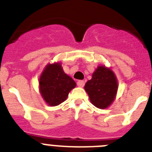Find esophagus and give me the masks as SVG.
<instances>
[{
    "label": "esophagus",
    "mask_w": 152,
    "mask_h": 152,
    "mask_svg": "<svg viewBox=\"0 0 152 152\" xmlns=\"http://www.w3.org/2000/svg\"><path fill=\"white\" fill-rule=\"evenodd\" d=\"M84 85H85V82L83 80H79L77 82V86L79 87H83Z\"/></svg>",
    "instance_id": "obj_1"
}]
</instances>
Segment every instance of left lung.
Masks as SVG:
<instances>
[{"mask_svg": "<svg viewBox=\"0 0 152 152\" xmlns=\"http://www.w3.org/2000/svg\"><path fill=\"white\" fill-rule=\"evenodd\" d=\"M84 88L89 95L91 102L96 107L106 109L115 100L118 82L115 75L110 69L99 66Z\"/></svg>", "mask_w": 152, "mask_h": 152, "instance_id": "8db88e82", "label": "left lung"}]
</instances>
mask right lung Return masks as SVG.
Returning <instances> with one entry per match:
<instances>
[{
  "mask_svg": "<svg viewBox=\"0 0 152 152\" xmlns=\"http://www.w3.org/2000/svg\"><path fill=\"white\" fill-rule=\"evenodd\" d=\"M39 91L44 101L51 106L60 105L66 99L76 83L63 72L60 63L48 64L39 80Z\"/></svg>",
  "mask_w": 152,
  "mask_h": 152,
  "instance_id": "right-lung-1",
  "label": "right lung"
}]
</instances>
